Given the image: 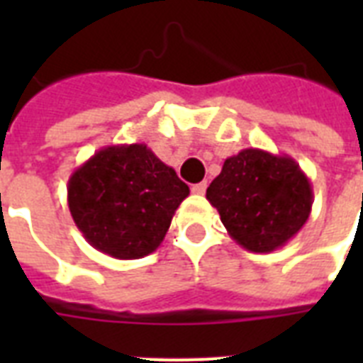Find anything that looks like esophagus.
<instances>
[{
	"label": "esophagus",
	"mask_w": 363,
	"mask_h": 363,
	"mask_svg": "<svg viewBox=\"0 0 363 363\" xmlns=\"http://www.w3.org/2000/svg\"><path fill=\"white\" fill-rule=\"evenodd\" d=\"M205 190H207V181H201V182H198V184H194V186H192V192L198 194V196H203Z\"/></svg>",
	"instance_id": "1"
}]
</instances>
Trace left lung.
Returning <instances> with one entry per match:
<instances>
[{
    "instance_id": "1",
    "label": "left lung",
    "mask_w": 363,
    "mask_h": 363,
    "mask_svg": "<svg viewBox=\"0 0 363 363\" xmlns=\"http://www.w3.org/2000/svg\"><path fill=\"white\" fill-rule=\"evenodd\" d=\"M207 199L233 241L267 254L284 247L309 220L313 186L288 154L242 148L224 162Z\"/></svg>"
}]
</instances>
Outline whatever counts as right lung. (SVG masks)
Wrapping results in <instances>:
<instances>
[{
  "label": "right lung",
  "mask_w": 363,
  "mask_h": 363,
  "mask_svg": "<svg viewBox=\"0 0 363 363\" xmlns=\"http://www.w3.org/2000/svg\"><path fill=\"white\" fill-rule=\"evenodd\" d=\"M188 194L175 169L143 143L99 148L67 182L77 228L96 250L116 259L152 254Z\"/></svg>",
  "instance_id": "1"
}]
</instances>
